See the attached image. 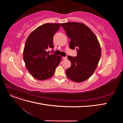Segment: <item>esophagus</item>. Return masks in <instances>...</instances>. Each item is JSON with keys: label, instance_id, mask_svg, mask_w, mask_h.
<instances>
[{"label": "esophagus", "instance_id": "1", "mask_svg": "<svg viewBox=\"0 0 123 123\" xmlns=\"http://www.w3.org/2000/svg\"><path fill=\"white\" fill-rule=\"evenodd\" d=\"M63 59H67V56H66V57H63Z\"/></svg>", "mask_w": 123, "mask_h": 123}]
</instances>
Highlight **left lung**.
<instances>
[{
	"mask_svg": "<svg viewBox=\"0 0 123 123\" xmlns=\"http://www.w3.org/2000/svg\"><path fill=\"white\" fill-rule=\"evenodd\" d=\"M71 41L70 49L77 51L76 57L68 56L71 66L66 70L70 80L75 82H82L88 79L94 73L101 56V48L94 33L83 23L62 24Z\"/></svg>",
	"mask_w": 123,
	"mask_h": 123,
	"instance_id": "8db88e82",
	"label": "left lung"
}]
</instances>
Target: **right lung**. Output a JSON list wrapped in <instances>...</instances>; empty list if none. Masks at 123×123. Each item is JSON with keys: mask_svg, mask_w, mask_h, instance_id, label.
Returning <instances> with one entry per match:
<instances>
[{"mask_svg": "<svg viewBox=\"0 0 123 123\" xmlns=\"http://www.w3.org/2000/svg\"><path fill=\"white\" fill-rule=\"evenodd\" d=\"M61 24L47 23L39 26L27 38L23 57L26 68L35 79L43 80L53 75L61 62V56L49 54L47 49L54 48L53 38Z\"/></svg>", "mask_w": 123, "mask_h": 123, "instance_id": "right-lung-1", "label": "right lung"}]
</instances>
